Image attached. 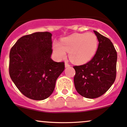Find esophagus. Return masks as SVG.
<instances>
[{
	"label": "esophagus",
	"instance_id": "1",
	"mask_svg": "<svg viewBox=\"0 0 127 127\" xmlns=\"http://www.w3.org/2000/svg\"><path fill=\"white\" fill-rule=\"evenodd\" d=\"M69 66H70V65L69 64L67 63V62L65 63V67H69Z\"/></svg>",
	"mask_w": 127,
	"mask_h": 127
}]
</instances>
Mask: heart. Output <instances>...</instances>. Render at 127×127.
Returning a JSON list of instances; mask_svg holds the SVG:
<instances>
[{"mask_svg":"<svg viewBox=\"0 0 127 127\" xmlns=\"http://www.w3.org/2000/svg\"><path fill=\"white\" fill-rule=\"evenodd\" d=\"M97 37L93 33H75L55 43L53 51L57 58H64L69 52V58L75 64H83L90 61L96 52Z\"/></svg>","mask_w":127,"mask_h":127,"instance_id":"heart-1","label":"heart"}]
</instances>
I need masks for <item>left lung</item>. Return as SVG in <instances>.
<instances>
[{
  "label": "left lung",
  "instance_id": "8db88e82",
  "mask_svg": "<svg viewBox=\"0 0 127 127\" xmlns=\"http://www.w3.org/2000/svg\"><path fill=\"white\" fill-rule=\"evenodd\" d=\"M98 47L93 58L86 64L75 66L74 82L77 92L87 98H96L104 94L116 77L117 54L108 38L94 31Z\"/></svg>",
  "mask_w": 127,
  "mask_h": 127
}]
</instances>
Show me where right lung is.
Returning a JSON list of instances; mask_svg holds the SVG:
<instances>
[{
  "label": "right lung",
  "mask_w": 127,
  "mask_h": 127,
  "mask_svg": "<svg viewBox=\"0 0 127 127\" xmlns=\"http://www.w3.org/2000/svg\"><path fill=\"white\" fill-rule=\"evenodd\" d=\"M52 35L48 32L24 35L10 50V77L21 93L34 100L48 98L64 70V63L51 58Z\"/></svg>",
  "instance_id": "1"
}]
</instances>
